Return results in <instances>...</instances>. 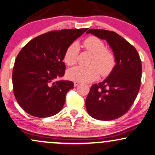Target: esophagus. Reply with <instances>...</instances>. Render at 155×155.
Listing matches in <instances>:
<instances>
[{"mask_svg":"<svg viewBox=\"0 0 155 155\" xmlns=\"http://www.w3.org/2000/svg\"><path fill=\"white\" fill-rule=\"evenodd\" d=\"M79 82H78V81H74V87H77L78 85H79Z\"/></svg>","mask_w":155,"mask_h":155,"instance_id":"34e87169","label":"esophagus"}]
</instances>
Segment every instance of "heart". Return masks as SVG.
Segmentation results:
<instances>
[{"mask_svg":"<svg viewBox=\"0 0 155 155\" xmlns=\"http://www.w3.org/2000/svg\"><path fill=\"white\" fill-rule=\"evenodd\" d=\"M84 46L88 51L93 54L91 66H75L66 72L68 79L74 81L89 83L97 79L99 74L107 76L111 73L116 65L114 55L111 51L106 49L105 44L101 39L90 36L84 41ZM79 44L74 42L68 47L64 54V62L68 66H73L77 61Z\"/></svg>","mask_w":155,"mask_h":155,"instance_id":"1","label":"heart"}]
</instances>
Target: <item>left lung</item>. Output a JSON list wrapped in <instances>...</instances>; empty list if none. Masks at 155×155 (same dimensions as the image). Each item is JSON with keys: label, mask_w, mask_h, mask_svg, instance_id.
<instances>
[{"label": "left lung", "mask_w": 155, "mask_h": 155, "mask_svg": "<svg viewBox=\"0 0 155 155\" xmlns=\"http://www.w3.org/2000/svg\"><path fill=\"white\" fill-rule=\"evenodd\" d=\"M87 34L107 41L116 59L108 77L91 86L86 99L87 111L98 120L116 119L127 112L138 94L142 77L140 56L134 46L114 31L89 29Z\"/></svg>", "instance_id": "obj_1"}]
</instances>
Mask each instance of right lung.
<instances>
[{
    "label": "right lung",
    "instance_id": "add662e5",
    "mask_svg": "<svg viewBox=\"0 0 155 155\" xmlns=\"http://www.w3.org/2000/svg\"><path fill=\"white\" fill-rule=\"evenodd\" d=\"M88 28L51 31L30 41L15 60L13 93L20 107L29 114L44 118L59 112L74 83L56 80L64 76L63 62L68 46Z\"/></svg>",
    "mask_w": 155,
    "mask_h": 155
}]
</instances>
